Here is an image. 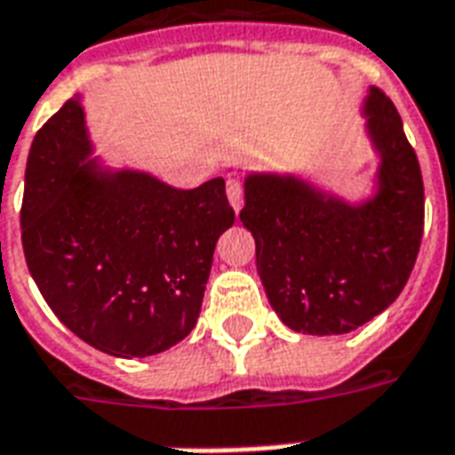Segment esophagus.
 <instances>
[{"mask_svg":"<svg viewBox=\"0 0 455 455\" xmlns=\"http://www.w3.org/2000/svg\"><path fill=\"white\" fill-rule=\"evenodd\" d=\"M227 195H228V202H231V207H234V210L238 212L241 207H243V183H241L238 178H228Z\"/></svg>","mask_w":455,"mask_h":455,"instance_id":"34e87169","label":"esophagus"}]
</instances>
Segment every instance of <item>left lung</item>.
I'll return each instance as SVG.
<instances>
[{"label":"left lung","mask_w":455,"mask_h":455,"mask_svg":"<svg viewBox=\"0 0 455 455\" xmlns=\"http://www.w3.org/2000/svg\"><path fill=\"white\" fill-rule=\"evenodd\" d=\"M369 134L381 190L345 204L294 178L248 176L243 227L275 313L308 335H342L386 311L415 267L425 231V183L393 100L371 89Z\"/></svg>","instance_id":"8db88e82"}]
</instances>
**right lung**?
Returning <instances> with one entry per match:
<instances>
[{
  "mask_svg": "<svg viewBox=\"0 0 455 455\" xmlns=\"http://www.w3.org/2000/svg\"><path fill=\"white\" fill-rule=\"evenodd\" d=\"M76 100L30 144L26 265L67 328L113 356H149L193 331L217 238L234 224L224 178L178 190L147 173H99Z\"/></svg>",
  "mask_w": 455,
  "mask_h": 455,
  "instance_id": "1",
  "label": "right lung"
}]
</instances>
